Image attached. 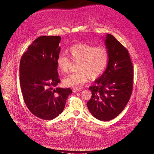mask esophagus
Returning <instances> with one entry per match:
<instances>
[{
  "label": "esophagus",
  "instance_id": "1",
  "mask_svg": "<svg viewBox=\"0 0 154 154\" xmlns=\"http://www.w3.org/2000/svg\"><path fill=\"white\" fill-rule=\"evenodd\" d=\"M82 88H73L72 89V91H73V92H77V91H82Z\"/></svg>",
  "mask_w": 154,
  "mask_h": 154
}]
</instances>
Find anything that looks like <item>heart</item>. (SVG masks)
Instances as JSON below:
<instances>
[{"mask_svg":"<svg viewBox=\"0 0 154 154\" xmlns=\"http://www.w3.org/2000/svg\"><path fill=\"white\" fill-rule=\"evenodd\" d=\"M69 53L71 59L78 63L77 72L64 79V85L69 87L78 88L85 84L89 78L91 80L98 78L108 64L109 51L105 46L76 44L69 48ZM70 62L69 57L65 53L59 54L56 63L61 74L67 72Z\"/></svg>","mask_w":154,"mask_h":154,"instance_id":"obj_1","label":"heart"}]
</instances>
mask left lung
<instances>
[{
    "label": "left lung",
    "mask_w": 154,
    "mask_h": 154,
    "mask_svg": "<svg viewBox=\"0 0 154 154\" xmlns=\"http://www.w3.org/2000/svg\"><path fill=\"white\" fill-rule=\"evenodd\" d=\"M105 45L109 61L103 74L90 87L91 97L87 107L92 116L103 121L118 116L128 104L133 87V66L127 49L110 34Z\"/></svg>",
    "instance_id": "obj_1"
}]
</instances>
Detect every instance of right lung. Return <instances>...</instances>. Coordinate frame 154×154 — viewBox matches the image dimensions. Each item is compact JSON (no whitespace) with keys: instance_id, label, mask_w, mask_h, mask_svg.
Wrapping results in <instances>:
<instances>
[{"instance_id":"obj_1","label":"right lung","mask_w":154,"mask_h":154,"mask_svg":"<svg viewBox=\"0 0 154 154\" xmlns=\"http://www.w3.org/2000/svg\"><path fill=\"white\" fill-rule=\"evenodd\" d=\"M60 39L59 36L38 37L20 63V83L25 103L32 114L45 120L59 116L72 94L69 88H53L60 81L56 63Z\"/></svg>"}]
</instances>
